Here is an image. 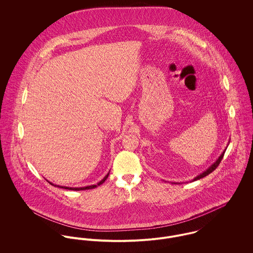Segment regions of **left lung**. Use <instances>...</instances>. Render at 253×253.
<instances>
[{
  "label": "left lung",
  "mask_w": 253,
  "mask_h": 253,
  "mask_svg": "<svg viewBox=\"0 0 253 253\" xmlns=\"http://www.w3.org/2000/svg\"><path fill=\"white\" fill-rule=\"evenodd\" d=\"M224 154H225V152H223L222 154H221V156L218 158V160H217L216 162L210 168V169H208L205 172H203L202 174H200L199 176H197L194 181L195 180H199V179H201V178H203V177H205V176H207V175H209L210 173H211L213 170H215L217 169V167L219 166V164L221 163V161H222V159H223V157H224Z\"/></svg>",
  "instance_id": "obj_1"
}]
</instances>
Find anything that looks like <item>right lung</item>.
Here are the masks:
<instances>
[{
    "mask_svg": "<svg viewBox=\"0 0 253 253\" xmlns=\"http://www.w3.org/2000/svg\"><path fill=\"white\" fill-rule=\"evenodd\" d=\"M108 174L102 179V180L100 181L99 183H97V185H91V186H86V187H82V188H69V187H60V188H65V189H69V190H75V191H80V190H88V189H93V188H95V187H97V186H99V185H101V184H103L104 183V181L106 180L107 178H108ZM57 187H59V186H57Z\"/></svg>",
    "mask_w": 253,
    "mask_h": 253,
    "instance_id": "obj_1",
    "label": "right lung"
}]
</instances>
